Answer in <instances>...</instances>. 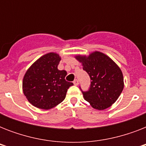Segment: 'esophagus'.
Masks as SVG:
<instances>
[{
    "label": "esophagus",
    "mask_w": 146,
    "mask_h": 146,
    "mask_svg": "<svg viewBox=\"0 0 146 146\" xmlns=\"http://www.w3.org/2000/svg\"><path fill=\"white\" fill-rule=\"evenodd\" d=\"M73 84L75 85V86H77V85L79 84V80H74V81H73Z\"/></svg>",
    "instance_id": "34e87169"
}]
</instances>
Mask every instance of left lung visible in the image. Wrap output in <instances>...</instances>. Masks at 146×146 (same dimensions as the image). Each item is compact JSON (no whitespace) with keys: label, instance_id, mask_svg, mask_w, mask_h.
<instances>
[{"label":"left lung","instance_id":"1","mask_svg":"<svg viewBox=\"0 0 146 146\" xmlns=\"http://www.w3.org/2000/svg\"><path fill=\"white\" fill-rule=\"evenodd\" d=\"M83 70L89 74L91 84L83 91L85 100L92 108L104 110L117 101L123 89V77L119 66L112 60L101 52L92 53L89 57L77 56Z\"/></svg>","mask_w":146,"mask_h":146}]
</instances>
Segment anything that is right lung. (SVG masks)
Returning a JSON list of instances; mask_svg holds the SVG:
<instances>
[{
	"instance_id": "1",
	"label": "right lung",
	"mask_w": 146,
	"mask_h": 146,
	"mask_svg": "<svg viewBox=\"0 0 146 146\" xmlns=\"http://www.w3.org/2000/svg\"><path fill=\"white\" fill-rule=\"evenodd\" d=\"M60 60L57 54H47L35 61L24 76L23 93L36 108L48 110L59 104L73 85L65 80L66 71L57 69Z\"/></svg>"
}]
</instances>
